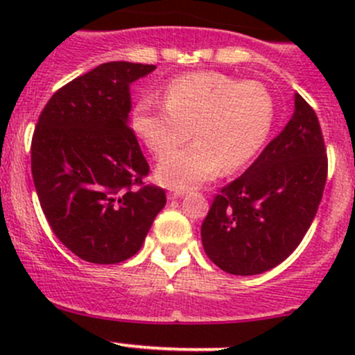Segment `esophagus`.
<instances>
[{
    "instance_id": "34e87169",
    "label": "esophagus",
    "mask_w": 355,
    "mask_h": 355,
    "mask_svg": "<svg viewBox=\"0 0 355 355\" xmlns=\"http://www.w3.org/2000/svg\"><path fill=\"white\" fill-rule=\"evenodd\" d=\"M184 194H185V191H173V192H170V194H168V198H170V199H180Z\"/></svg>"
}]
</instances>
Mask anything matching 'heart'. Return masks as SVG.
I'll use <instances>...</instances> for the list:
<instances>
[{"mask_svg": "<svg viewBox=\"0 0 355 355\" xmlns=\"http://www.w3.org/2000/svg\"><path fill=\"white\" fill-rule=\"evenodd\" d=\"M275 105L257 82L220 71H196L164 87V105L144 96L132 113V130L161 157L190 137L198 141L159 161L156 178L171 189H191L213 180L223 168L234 171L259 153L270 135Z\"/></svg>", "mask_w": 355, "mask_h": 355, "instance_id": "1", "label": "heart"}]
</instances>
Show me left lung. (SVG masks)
Returning a JSON list of instances; mask_svg holds the SVG:
<instances>
[{"label": "left lung", "mask_w": 355, "mask_h": 355, "mask_svg": "<svg viewBox=\"0 0 355 355\" xmlns=\"http://www.w3.org/2000/svg\"><path fill=\"white\" fill-rule=\"evenodd\" d=\"M292 118L257 159L221 189L200 227L207 257L230 275H259L285 261L309 230L328 159L314 110L300 94Z\"/></svg>", "instance_id": "1"}]
</instances>
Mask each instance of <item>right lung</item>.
I'll return each instance as SVG.
<instances>
[{"instance_id":"obj_1","label":"right lung","mask_w":355,"mask_h":355,"mask_svg":"<svg viewBox=\"0 0 355 355\" xmlns=\"http://www.w3.org/2000/svg\"><path fill=\"white\" fill-rule=\"evenodd\" d=\"M155 68L96 67L51 96L34 130L32 178L46 220L87 263L116 264L137 254L166 204L163 189L142 187L149 164L128 127L130 84Z\"/></svg>"}]
</instances>
